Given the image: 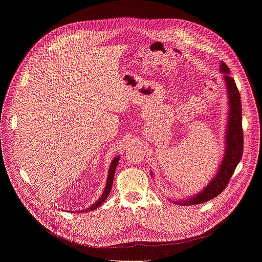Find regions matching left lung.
<instances>
[{"mask_svg": "<svg viewBox=\"0 0 262 262\" xmlns=\"http://www.w3.org/2000/svg\"><path fill=\"white\" fill-rule=\"evenodd\" d=\"M220 71L223 73V80L228 96V120L225 134V152L213 178L208 182L205 188L196 194L182 200H171L179 205H195L201 204L213 199L221 194L227 184L238 165L244 149V136L242 127V103L238 89L234 80L229 76L230 70L223 61L220 63ZM151 176H154L151 171Z\"/></svg>", "mask_w": 262, "mask_h": 262, "instance_id": "8db88e82", "label": "left lung"}]
</instances>
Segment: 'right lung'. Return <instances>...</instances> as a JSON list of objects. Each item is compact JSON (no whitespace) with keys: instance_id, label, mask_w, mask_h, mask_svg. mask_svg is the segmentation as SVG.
Here are the masks:
<instances>
[{"instance_id":"right-lung-1","label":"right lung","mask_w":262,"mask_h":262,"mask_svg":"<svg viewBox=\"0 0 262 262\" xmlns=\"http://www.w3.org/2000/svg\"><path fill=\"white\" fill-rule=\"evenodd\" d=\"M119 159H120L119 156L116 157L113 161H112V163H111V165H110L108 173H107V179H106V184H105V186H104V191H103V193L101 194V196L99 197V199H98L94 204H92L90 207L86 208L83 212L94 210V209H96L99 205H101V204L105 201L106 197L110 195V192H111V190H112V185H113L114 174H115V170H116V167H117V165H118Z\"/></svg>"}]
</instances>
